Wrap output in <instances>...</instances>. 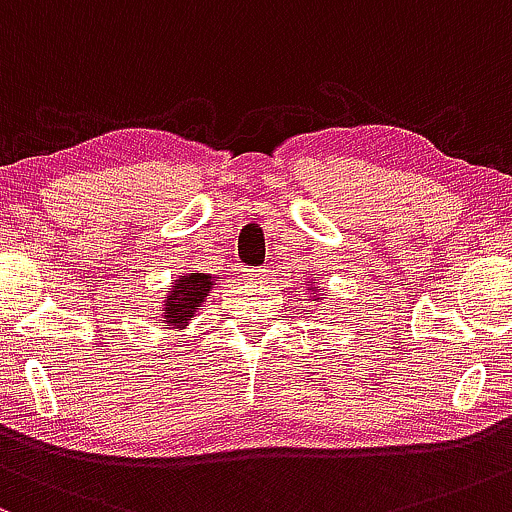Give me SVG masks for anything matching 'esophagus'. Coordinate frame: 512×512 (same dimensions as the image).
<instances>
[{
  "label": "esophagus",
  "mask_w": 512,
  "mask_h": 512,
  "mask_svg": "<svg viewBox=\"0 0 512 512\" xmlns=\"http://www.w3.org/2000/svg\"><path fill=\"white\" fill-rule=\"evenodd\" d=\"M266 275H268V271L263 266L244 268V278L246 280H254V283H261V280H266Z\"/></svg>",
  "instance_id": "obj_1"
}]
</instances>
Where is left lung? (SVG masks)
<instances>
[{"instance_id": "1", "label": "left lung", "mask_w": 512, "mask_h": 512, "mask_svg": "<svg viewBox=\"0 0 512 512\" xmlns=\"http://www.w3.org/2000/svg\"><path fill=\"white\" fill-rule=\"evenodd\" d=\"M312 295H314V300H319V292L317 290H312Z\"/></svg>"}]
</instances>
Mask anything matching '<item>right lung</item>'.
Here are the masks:
<instances>
[{"instance_id":"add662e5","label":"right lung","mask_w":512,"mask_h":512,"mask_svg":"<svg viewBox=\"0 0 512 512\" xmlns=\"http://www.w3.org/2000/svg\"><path fill=\"white\" fill-rule=\"evenodd\" d=\"M212 275L205 273H186L179 275L174 285L169 287L164 307L159 309V324L171 326V329H183L195 314V309L205 302L208 292L212 290Z\"/></svg>"}]
</instances>
